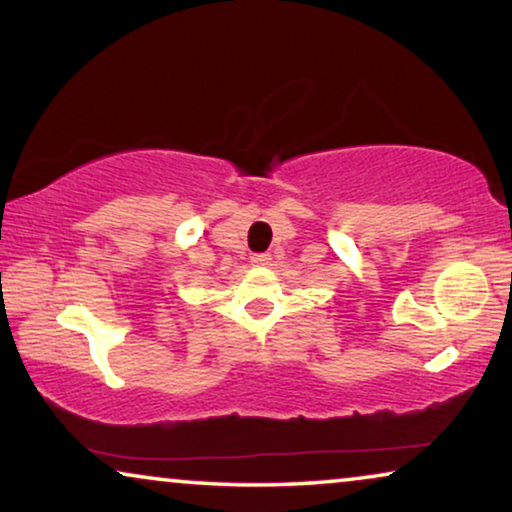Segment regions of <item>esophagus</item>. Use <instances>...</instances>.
<instances>
[{
  "label": "esophagus",
  "instance_id": "obj_1",
  "mask_svg": "<svg viewBox=\"0 0 512 512\" xmlns=\"http://www.w3.org/2000/svg\"><path fill=\"white\" fill-rule=\"evenodd\" d=\"M255 266H269L271 264V255L269 253H257L253 255V259H250Z\"/></svg>",
  "mask_w": 512,
  "mask_h": 512
}]
</instances>
